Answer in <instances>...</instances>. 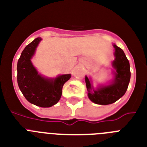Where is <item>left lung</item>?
I'll return each mask as SVG.
<instances>
[{
    "label": "left lung",
    "mask_w": 147,
    "mask_h": 147,
    "mask_svg": "<svg viewBox=\"0 0 147 147\" xmlns=\"http://www.w3.org/2000/svg\"><path fill=\"white\" fill-rule=\"evenodd\" d=\"M115 59L113 62V79L108 85H100L95 89L90 78L85 76L88 96L90 100L97 105H107L115 102L127 91L130 80L129 60L121 49L113 44Z\"/></svg>",
    "instance_id": "left-lung-1"
}]
</instances>
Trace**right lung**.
I'll return each instance as SVG.
<instances>
[{"label":"right lung","mask_w":147,"mask_h":147,"mask_svg":"<svg viewBox=\"0 0 147 147\" xmlns=\"http://www.w3.org/2000/svg\"><path fill=\"white\" fill-rule=\"evenodd\" d=\"M42 38L37 37L22 51L17 65L18 84L20 91L30 103L41 107L56 105L62 96V87L70 80L71 74L48 78L40 74L31 59Z\"/></svg>","instance_id":"add662e5"}]
</instances>
